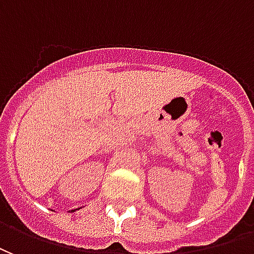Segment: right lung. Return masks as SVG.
<instances>
[{
	"label": "right lung",
	"instance_id": "right-lung-1",
	"mask_svg": "<svg viewBox=\"0 0 254 254\" xmlns=\"http://www.w3.org/2000/svg\"><path fill=\"white\" fill-rule=\"evenodd\" d=\"M74 211H75V210H71V212H74Z\"/></svg>",
	"mask_w": 254,
	"mask_h": 254
}]
</instances>
